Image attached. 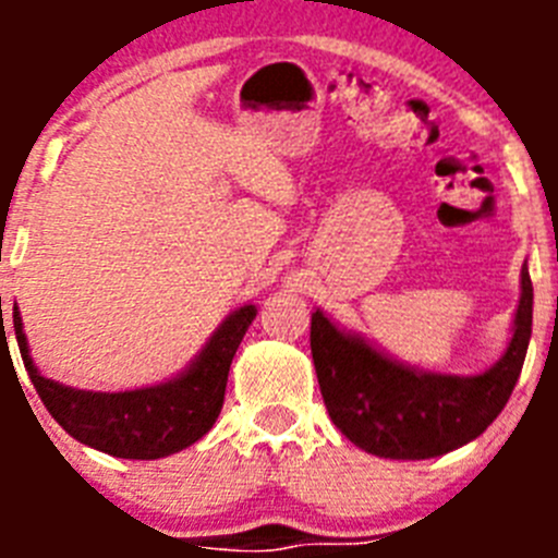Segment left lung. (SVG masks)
Returning <instances> with one entry per match:
<instances>
[{
    "label": "left lung",
    "instance_id": "obj_1",
    "mask_svg": "<svg viewBox=\"0 0 558 558\" xmlns=\"http://www.w3.org/2000/svg\"><path fill=\"white\" fill-rule=\"evenodd\" d=\"M514 329L495 366L472 377L418 372L313 313L310 349L329 418L360 450L422 461L470 445L500 416L520 379L534 318V284L522 265Z\"/></svg>",
    "mask_w": 558,
    "mask_h": 558
}]
</instances>
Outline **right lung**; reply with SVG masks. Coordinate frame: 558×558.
I'll list each match as a JSON object with an SVG mask.
<instances>
[{
	"instance_id": "1",
	"label": "right lung",
	"mask_w": 558,
	"mask_h": 558,
	"mask_svg": "<svg viewBox=\"0 0 558 558\" xmlns=\"http://www.w3.org/2000/svg\"><path fill=\"white\" fill-rule=\"evenodd\" d=\"M254 318V304L234 310L220 324L218 332L206 340V347L186 366V372L167 379L161 386L102 393L69 388L44 377L29 357L22 315H19V307H13L19 352L44 408L81 445L95 447L113 458H133V461H153V458L181 452L211 430L223 408L231 360ZM2 340L8 343L4 327Z\"/></svg>"
}]
</instances>
